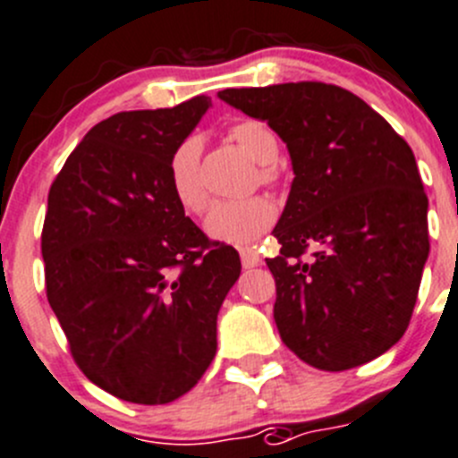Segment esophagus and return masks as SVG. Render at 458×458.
<instances>
[{"instance_id":"esophagus-1","label":"esophagus","mask_w":458,"mask_h":458,"mask_svg":"<svg viewBox=\"0 0 458 458\" xmlns=\"http://www.w3.org/2000/svg\"><path fill=\"white\" fill-rule=\"evenodd\" d=\"M239 258H242L243 268H253L262 262V255L255 249H249V246H246V249H239Z\"/></svg>"}]
</instances>
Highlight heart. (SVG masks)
<instances>
[{"instance_id": "obj_1", "label": "heart", "mask_w": 458, "mask_h": 458, "mask_svg": "<svg viewBox=\"0 0 458 458\" xmlns=\"http://www.w3.org/2000/svg\"><path fill=\"white\" fill-rule=\"evenodd\" d=\"M228 140L258 162V181L262 185H276L277 169L273 162L280 156V138L262 119H239L228 128ZM169 190L185 212L203 215L209 203L208 190L200 178V144L187 138L171 151L166 162ZM276 208L264 196H250L243 200H224L209 209L205 230L212 239L225 243H253L276 224Z\"/></svg>"}]
</instances>
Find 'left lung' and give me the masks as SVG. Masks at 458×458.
<instances>
[{
	"instance_id": "obj_1",
	"label": "left lung",
	"mask_w": 458,
	"mask_h": 458,
	"mask_svg": "<svg viewBox=\"0 0 458 458\" xmlns=\"http://www.w3.org/2000/svg\"><path fill=\"white\" fill-rule=\"evenodd\" d=\"M287 142L292 191L277 221L282 341L305 364L348 370L403 339L429 255L427 194L409 144L357 94L301 81L219 92ZM315 246L310 260L301 255Z\"/></svg>"
}]
</instances>
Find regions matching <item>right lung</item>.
<instances>
[{
	"instance_id": "right-lung-1",
	"label": "right lung",
	"mask_w": 458,
	"mask_h": 458,
	"mask_svg": "<svg viewBox=\"0 0 458 458\" xmlns=\"http://www.w3.org/2000/svg\"><path fill=\"white\" fill-rule=\"evenodd\" d=\"M208 108L200 94L104 119L47 199V301L85 377L126 403H171L203 377L242 271L237 250L187 219L166 181L171 151Z\"/></svg>"
}]
</instances>
